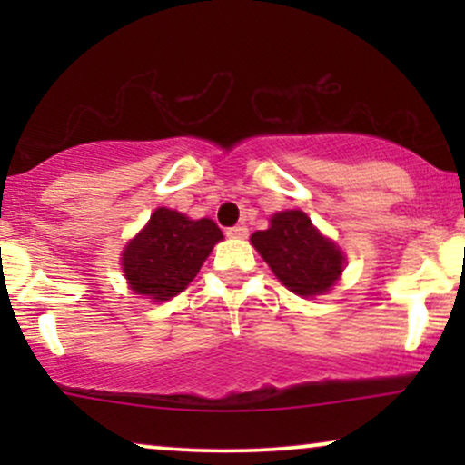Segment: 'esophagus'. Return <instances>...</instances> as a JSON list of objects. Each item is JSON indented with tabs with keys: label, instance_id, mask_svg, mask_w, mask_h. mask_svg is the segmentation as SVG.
<instances>
[{
	"label": "esophagus",
	"instance_id": "esophagus-1",
	"mask_svg": "<svg viewBox=\"0 0 465 465\" xmlns=\"http://www.w3.org/2000/svg\"><path fill=\"white\" fill-rule=\"evenodd\" d=\"M226 234H228V237H231V239H245L247 234H250V231H247V226L237 224V226L226 228Z\"/></svg>",
	"mask_w": 465,
	"mask_h": 465
}]
</instances>
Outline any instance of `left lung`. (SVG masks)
<instances>
[{"instance_id":"8db88e82","label":"left lung","mask_w":465,"mask_h":465,"mask_svg":"<svg viewBox=\"0 0 465 465\" xmlns=\"http://www.w3.org/2000/svg\"><path fill=\"white\" fill-rule=\"evenodd\" d=\"M252 243L279 282L301 296L328 292L345 264L339 247L322 237L298 209L272 215L271 228L253 232Z\"/></svg>"}]
</instances>
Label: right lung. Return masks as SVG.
<instances>
[{"mask_svg":"<svg viewBox=\"0 0 465 465\" xmlns=\"http://www.w3.org/2000/svg\"><path fill=\"white\" fill-rule=\"evenodd\" d=\"M220 239L222 231L212 220H188L173 209H156L148 226L123 253L131 290L154 301L177 296L196 277Z\"/></svg>","mask_w":465,"mask_h":465,"instance_id":"1","label":"right lung"}]
</instances>
